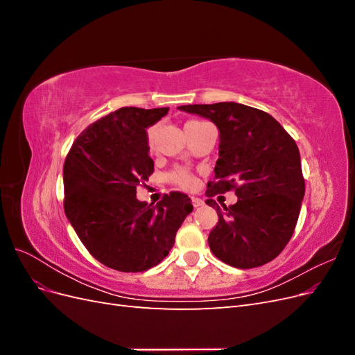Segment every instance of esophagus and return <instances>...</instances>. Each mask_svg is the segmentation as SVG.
<instances>
[{
  "label": "esophagus",
  "mask_w": 355,
  "mask_h": 355,
  "mask_svg": "<svg viewBox=\"0 0 355 355\" xmlns=\"http://www.w3.org/2000/svg\"><path fill=\"white\" fill-rule=\"evenodd\" d=\"M191 201H192V204H194V207H200L204 204V201L201 198H197V197H192Z\"/></svg>",
  "instance_id": "1"
}]
</instances>
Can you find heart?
<instances>
[{
  "mask_svg": "<svg viewBox=\"0 0 355 355\" xmlns=\"http://www.w3.org/2000/svg\"><path fill=\"white\" fill-rule=\"evenodd\" d=\"M204 121H198V120H191L185 124V128L187 127H192V125H198V124H202ZM157 132L158 128L157 125H151L148 127L146 130V144L149 148H154L155 146V142H157ZM167 180L170 182V184H173L179 188H184V189H192L196 187V178L194 175L191 173L189 170L187 168H182V167H178L175 170H171L170 173L167 175Z\"/></svg>",
  "mask_w": 355,
  "mask_h": 355,
  "instance_id": "1",
  "label": "heart"
}]
</instances>
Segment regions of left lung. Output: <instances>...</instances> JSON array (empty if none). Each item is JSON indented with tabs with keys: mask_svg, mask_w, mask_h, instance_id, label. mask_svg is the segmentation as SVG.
Masks as SVG:
<instances>
[{
	"mask_svg": "<svg viewBox=\"0 0 355 355\" xmlns=\"http://www.w3.org/2000/svg\"><path fill=\"white\" fill-rule=\"evenodd\" d=\"M179 110L209 118L220 133L214 180L206 191V202L219 216L209 234L210 250L241 270L271 262L292 239L305 194L293 137L268 112L241 103L182 105ZM228 190H235L239 201L222 212L212 197Z\"/></svg>",
	"mask_w": 355,
	"mask_h": 355,
	"instance_id": "left-lung-1",
	"label": "left lung"
}]
</instances>
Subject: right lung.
Instances as JSON below:
<instances>
[{"label":"right lung","instance_id":"right-lung-1","mask_svg":"<svg viewBox=\"0 0 355 355\" xmlns=\"http://www.w3.org/2000/svg\"><path fill=\"white\" fill-rule=\"evenodd\" d=\"M167 112L124 106L84 128L65 158L67 218L94 259L112 270L142 272L158 265L194 209L179 191L155 206L136 198V188L154 173L146 127Z\"/></svg>","mask_w":355,"mask_h":355}]
</instances>
